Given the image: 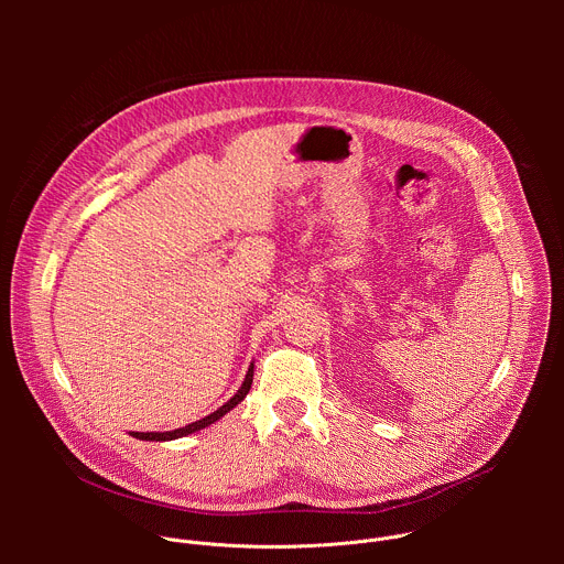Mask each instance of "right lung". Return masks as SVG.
I'll return each mask as SVG.
<instances>
[{
    "label": "right lung",
    "mask_w": 564,
    "mask_h": 564,
    "mask_svg": "<svg viewBox=\"0 0 564 564\" xmlns=\"http://www.w3.org/2000/svg\"><path fill=\"white\" fill-rule=\"evenodd\" d=\"M252 377H254V366H250L243 386L238 388V392L227 401V404H223L218 411H214L212 415H207V417H203V420H198V422H194V424H189V426H183V429H176V431H170V433H131V435L138 437V440H149V442H165V440H176V437H185V435H189V433H196V431H200V429L214 424L216 420H220V417H223L225 413H229L236 404H240V401L246 399V394H248L250 388H252Z\"/></svg>",
    "instance_id": "obj_1"
}]
</instances>
